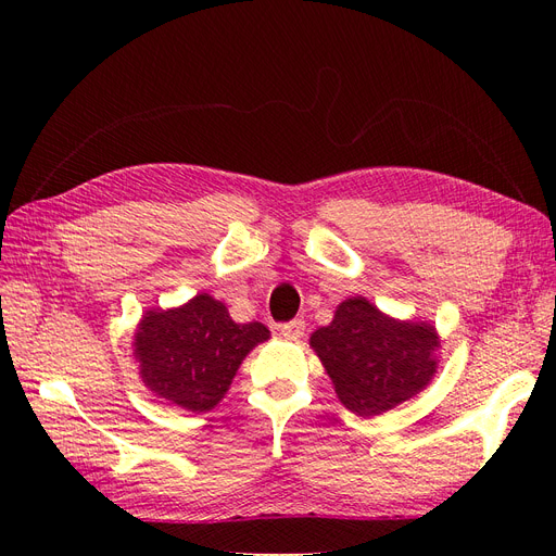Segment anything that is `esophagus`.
<instances>
[{"label":"esophagus","mask_w":556,"mask_h":556,"mask_svg":"<svg viewBox=\"0 0 556 556\" xmlns=\"http://www.w3.org/2000/svg\"><path fill=\"white\" fill-rule=\"evenodd\" d=\"M278 331L285 336V339L299 341L301 336H304V331H306V323H304V319H292V323H282L278 327Z\"/></svg>","instance_id":"obj_1"}]
</instances>
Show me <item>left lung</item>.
<instances>
[{"label":"left lung","mask_w":556,"mask_h":556,"mask_svg":"<svg viewBox=\"0 0 556 556\" xmlns=\"http://www.w3.org/2000/svg\"><path fill=\"white\" fill-rule=\"evenodd\" d=\"M311 345L343 406L371 417L425 390L435 374L439 336L429 325L396 323L355 296L311 336Z\"/></svg>","instance_id":"left-lung-1"}]
</instances>
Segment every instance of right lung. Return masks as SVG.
I'll list each match as a JSON object with an SVG mask.
<instances>
[{"label": "right lung", "mask_w": 556, "mask_h": 556, "mask_svg": "<svg viewBox=\"0 0 556 556\" xmlns=\"http://www.w3.org/2000/svg\"><path fill=\"white\" fill-rule=\"evenodd\" d=\"M268 339L262 323L237 325L208 294L141 319L134 355L143 382L185 410H211L229 390L248 352Z\"/></svg>", "instance_id": "right-lung-1"}]
</instances>
